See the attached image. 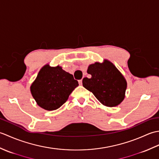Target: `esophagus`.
Segmentation results:
<instances>
[{
  "label": "esophagus",
  "mask_w": 159,
  "mask_h": 159,
  "mask_svg": "<svg viewBox=\"0 0 159 159\" xmlns=\"http://www.w3.org/2000/svg\"><path fill=\"white\" fill-rule=\"evenodd\" d=\"M79 85H82L83 84V80L81 79V80H79Z\"/></svg>",
  "instance_id": "34e87169"
}]
</instances>
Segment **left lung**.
Instances as JSON below:
<instances>
[{
    "label": "left lung",
    "instance_id": "obj_1",
    "mask_svg": "<svg viewBox=\"0 0 159 159\" xmlns=\"http://www.w3.org/2000/svg\"><path fill=\"white\" fill-rule=\"evenodd\" d=\"M87 73L90 79L84 78L83 85L92 92L104 105L116 107L124 98L127 83L116 67L107 60L102 63H95L90 65Z\"/></svg>",
    "mask_w": 159,
    "mask_h": 159
}]
</instances>
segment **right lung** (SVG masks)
I'll return each mask as SVG.
<instances>
[{"label":"right lung","instance_id":"add662e5","mask_svg":"<svg viewBox=\"0 0 159 159\" xmlns=\"http://www.w3.org/2000/svg\"><path fill=\"white\" fill-rule=\"evenodd\" d=\"M79 85L72 74L61 67L43 66L31 86L33 97L39 107L48 111L59 109Z\"/></svg>","mask_w":159,"mask_h":159}]
</instances>
